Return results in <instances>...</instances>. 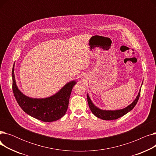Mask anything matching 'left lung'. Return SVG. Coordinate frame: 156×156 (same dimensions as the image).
Listing matches in <instances>:
<instances>
[{"mask_svg": "<svg viewBox=\"0 0 156 156\" xmlns=\"http://www.w3.org/2000/svg\"><path fill=\"white\" fill-rule=\"evenodd\" d=\"M140 90L141 89H140V90H139V92L138 94V95L136 97V99L134 100V101L132 104H130L129 105H128L126 108L122 109H119V110H115V111L110 110L109 111V110H102L98 108L93 104V102L90 99V98L88 94H87V101H88L90 109L91 111L96 117L104 120L116 119H118L119 118L123 116L126 114H127L128 112L132 111L134 108V107L136 105L138 101L139 97H140Z\"/></svg>", "mask_w": 156, "mask_h": 156, "instance_id": "obj_1", "label": "left lung"}]
</instances>
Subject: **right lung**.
I'll return each instance as SVG.
<instances>
[{"mask_svg":"<svg viewBox=\"0 0 156 156\" xmlns=\"http://www.w3.org/2000/svg\"><path fill=\"white\" fill-rule=\"evenodd\" d=\"M12 68V91L21 108L28 115L44 122H52L61 119L66 112L72 89L77 81L73 80L66 84L55 94L44 99H35L24 95L18 89Z\"/></svg>","mask_w":156,"mask_h":156,"instance_id":"obj_1","label":"right lung"}]
</instances>
